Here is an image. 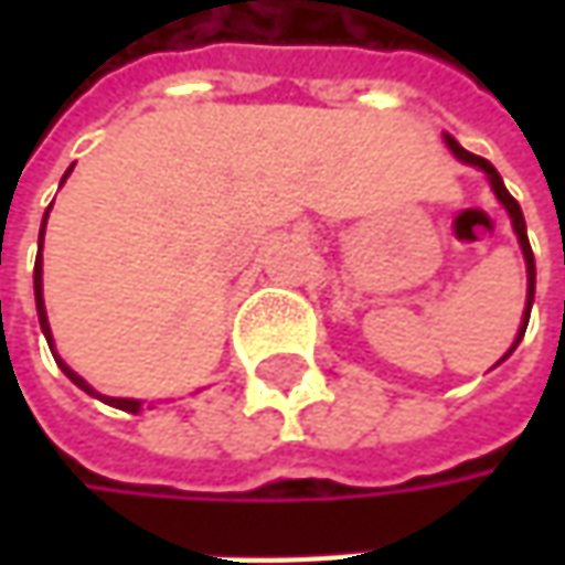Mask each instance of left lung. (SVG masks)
<instances>
[{
	"label": "left lung",
	"mask_w": 565,
	"mask_h": 565,
	"mask_svg": "<svg viewBox=\"0 0 565 565\" xmlns=\"http://www.w3.org/2000/svg\"><path fill=\"white\" fill-rule=\"evenodd\" d=\"M446 147L462 160V163L468 166H478L484 175L490 179V188H493V194H497V201L507 206V213H510L512 220V228H515V235H519V245H522V254H525V270H529V298H525V315H522V327H519V337H515V342H512V349L503 355L500 361H507L515 352V345L522 342V337H525V327H529V315H532V301H534V254H532V245H529V232H525V216H522V206H519V201L512 198L510 191H507V185H503V179H500V172L493 169V166L484 160V157H475V153H468L462 143L456 141V138H449L446 135ZM497 361V364H500Z\"/></svg>",
	"instance_id": "obj_1"
}]
</instances>
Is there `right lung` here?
Segmentation results:
<instances>
[{"instance_id":"1","label":"right lung","mask_w":565,"mask_h":565,"mask_svg":"<svg viewBox=\"0 0 565 565\" xmlns=\"http://www.w3.org/2000/svg\"><path fill=\"white\" fill-rule=\"evenodd\" d=\"M68 172H72V169H68ZM68 172H65V179H68ZM65 179H62V182H65ZM46 216H50V210L43 213V226H40V242H36V245H40V250H43V232H46ZM40 250H36V267H33V295H36V315H40V330H43V337H46L50 349H53V333H50V320H46V308H43V257H40ZM53 359H55V364H58V367L65 371V377L72 380L75 386H81L84 393L97 396V399H103L106 405H113V408L131 412V415H138V412H141V402H138V399H116V396H99L97 390H94V386H90L87 380L77 377L75 371H72V367H68L65 361L55 355V349H53Z\"/></svg>"}]
</instances>
